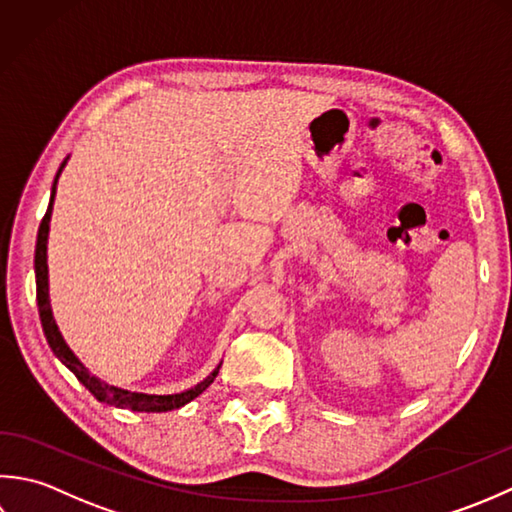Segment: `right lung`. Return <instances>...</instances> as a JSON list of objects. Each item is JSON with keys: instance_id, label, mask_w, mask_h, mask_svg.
I'll use <instances>...</instances> for the list:
<instances>
[{"instance_id": "1", "label": "right lung", "mask_w": 512, "mask_h": 512, "mask_svg": "<svg viewBox=\"0 0 512 512\" xmlns=\"http://www.w3.org/2000/svg\"><path fill=\"white\" fill-rule=\"evenodd\" d=\"M70 156H66L64 163L59 165L55 183H52L50 190V203L44 221L39 225L37 232V247H35V278H37V307H39V318H41V327H44L46 340L50 344V349L55 356L66 364V367L77 375V380L86 387L95 398L103 404L117 406V409H130V411H139V413H163V411H172L179 409V406H185L187 402H192L198 398L218 375V369L221 364L207 375L205 380L194 384L192 389L181 391V393H168V395H156V393H141V391H128L121 387H114V384H108L99 380L97 375H92L88 371L86 364H83L72 349L66 344L64 336L55 322V316H52V307H50V294H48V232H50V216H52V205H55V194H57V181L61 172H64L66 163Z\"/></svg>"}]
</instances>
